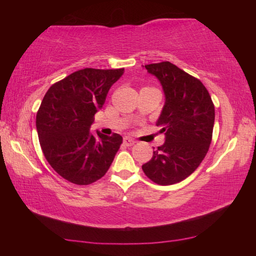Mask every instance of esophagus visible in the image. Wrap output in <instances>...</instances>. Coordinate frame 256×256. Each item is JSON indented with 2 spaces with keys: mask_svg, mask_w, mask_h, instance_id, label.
Masks as SVG:
<instances>
[{
  "mask_svg": "<svg viewBox=\"0 0 256 256\" xmlns=\"http://www.w3.org/2000/svg\"><path fill=\"white\" fill-rule=\"evenodd\" d=\"M135 143V140L132 138H128V136H126L124 138V144L127 146H130Z\"/></svg>",
  "mask_w": 256,
  "mask_h": 256,
  "instance_id": "esophagus-1",
  "label": "esophagus"
}]
</instances>
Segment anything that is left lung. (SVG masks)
I'll return each mask as SVG.
<instances>
[{"label": "left lung", "instance_id": "left-lung-1", "mask_svg": "<svg viewBox=\"0 0 256 256\" xmlns=\"http://www.w3.org/2000/svg\"><path fill=\"white\" fill-rule=\"evenodd\" d=\"M162 85L166 102L157 127L166 135L152 160L142 166L154 183H180L199 166L208 152L214 124V104L200 80L162 62L146 65Z\"/></svg>", "mask_w": 256, "mask_h": 256}]
</instances>
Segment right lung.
<instances>
[{
	"mask_svg": "<svg viewBox=\"0 0 256 256\" xmlns=\"http://www.w3.org/2000/svg\"><path fill=\"white\" fill-rule=\"evenodd\" d=\"M124 68H84L52 85L36 116L38 138L45 158L58 174L78 185L104 176L122 143V136H107L90 128L108 90Z\"/></svg>",
	"mask_w": 256,
	"mask_h": 256,
	"instance_id": "add662e5",
	"label": "right lung"
}]
</instances>
